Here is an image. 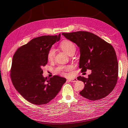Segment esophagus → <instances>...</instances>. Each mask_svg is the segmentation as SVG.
Here are the masks:
<instances>
[{
	"label": "esophagus",
	"instance_id": "34e87169",
	"mask_svg": "<svg viewBox=\"0 0 128 128\" xmlns=\"http://www.w3.org/2000/svg\"><path fill=\"white\" fill-rule=\"evenodd\" d=\"M68 80H69L70 82H76L78 81V79L77 78H70Z\"/></svg>",
	"mask_w": 128,
	"mask_h": 128
}]
</instances>
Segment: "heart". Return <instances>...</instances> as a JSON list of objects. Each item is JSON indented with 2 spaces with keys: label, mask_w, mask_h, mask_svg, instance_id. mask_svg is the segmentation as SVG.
<instances>
[{
  "label": "heart",
  "mask_w": 128,
  "mask_h": 128,
  "mask_svg": "<svg viewBox=\"0 0 128 128\" xmlns=\"http://www.w3.org/2000/svg\"><path fill=\"white\" fill-rule=\"evenodd\" d=\"M59 46L61 49L66 53L68 55L71 56L75 52L76 47L75 44L72 41L69 40H63L60 42ZM56 55L55 50L52 47L49 49L47 54V59L48 61L52 62L53 60ZM71 69V66H59L56 68V72L58 73H63L65 71H68Z\"/></svg>",
  "instance_id": "b5f03b06"
}]
</instances>
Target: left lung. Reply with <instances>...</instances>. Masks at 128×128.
<instances>
[{
	"instance_id": "1",
	"label": "left lung",
	"mask_w": 128,
	"mask_h": 128,
	"mask_svg": "<svg viewBox=\"0 0 128 128\" xmlns=\"http://www.w3.org/2000/svg\"><path fill=\"white\" fill-rule=\"evenodd\" d=\"M62 35L75 43L80 50L79 68L81 72L92 70L87 78L78 76L84 87L80 94L90 100L108 96L117 82L118 63L115 50L110 44L90 32H63Z\"/></svg>"
}]
</instances>
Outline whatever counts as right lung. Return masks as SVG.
Returning <instances> with one entry per match:
<instances>
[{
  "instance_id": "obj_1",
  "label": "right lung",
  "mask_w": 128,
  "mask_h": 128,
  "mask_svg": "<svg viewBox=\"0 0 128 128\" xmlns=\"http://www.w3.org/2000/svg\"><path fill=\"white\" fill-rule=\"evenodd\" d=\"M60 38L59 34L34 38L19 47L13 56L10 70L12 84L26 100L34 105L48 103L66 82L59 76L47 78L42 75V68L48 60V50Z\"/></svg>"
}]
</instances>
